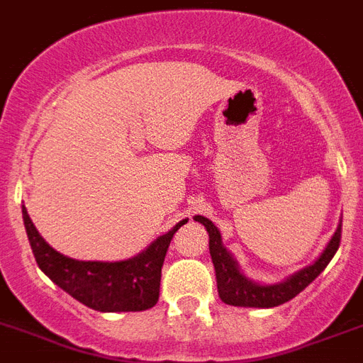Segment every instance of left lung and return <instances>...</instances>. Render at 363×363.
I'll list each match as a JSON object with an SVG mask.
<instances>
[{
    "label": "left lung",
    "mask_w": 363,
    "mask_h": 363,
    "mask_svg": "<svg viewBox=\"0 0 363 363\" xmlns=\"http://www.w3.org/2000/svg\"><path fill=\"white\" fill-rule=\"evenodd\" d=\"M194 220L206 226L209 233V254L215 267V277H217V289L220 301L230 304V306L241 308H274L284 302L295 298L302 289H306L313 280H315L325 267L330 263L334 254L340 248L341 239V223L337 224V230L334 232L332 239L317 257L315 262L293 272L291 277L278 284H262L248 278L239 267L238 259L230 254V250L223 245L220 232L209 218L196 215Z\"/></svg>",
    "instance_id": "obj_1"
}]
</instances>
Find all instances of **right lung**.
Segmentation results:
<instances>
[{"label":"right lung","mask_w":363,"mask_h":363,"mask_svg":"<svg viewBox=\"0 0 363 363\" xmlns=\"http://www.w3.org/2000/svg\"><path fill=\"white\" fill-rule=\"evenodd\" d=\"M27 239L40 271L62 291L96 311H143L155 306L160 298L161 267L170 239L184 226V218L174 228L152 241L137 256L121 262H79L57 252L42 238L22 206Z\"/></svg>","instance_id":"add662e5"}]
</instances>
